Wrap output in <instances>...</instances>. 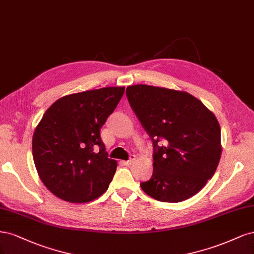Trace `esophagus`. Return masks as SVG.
Returning a JSON list of instances; mask_svg holds the SVG:
<instances>
[{"instance_id":"1","label":"esophagus","mask_w":254,"mask_h":254,"mask_svg":"<svg viewBox=\"0 0 254 254\" xmlns=\"http://www.w3.org/2000/svg\"><path fill=\"white\" fill-rule=\"evenodd\" d=\"M135 160H136V156H135V155H130L129 159L127 160V161H124V162H125L126 166H129V165H132V163H133Z\"/></svg>"}]
</instances>
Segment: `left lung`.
Listing matches in <instances>:
<instances>
[{"label": "left lung", "instance_id": "left-lung-1", "mask_svg": "<svg viewBox=\"0 0 254 254\" xmlns=\"http://www.w3.org/2000/svg\"><path fill=\"white\" fill-rule=\"evenodd\" d=\"M130 108L153 141V175L141 183L152 198L179 202L214 175L222 155L215 115L191 94L146 84L127 88ZM160 138L165 146H158Z\"/></svg>", "mask_w": 254, "mask_h": 254}]
</instances>
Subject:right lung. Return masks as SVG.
Returning a JSON list of instances; mask_svg holds the SVG:
<instances>
[{"label": "right lung", "instance_id": "obj_1", "mask_svg": "<svg viewBox=\"0 0 254 254\" xmlns=\"http://www.w3.org/2000/svg\"><path fill=\"white\" fill-rule=\"evenodd\" d=\"M126 87H103L64 96L47 109L32 136L40 179L57 197L88 202L101 196L115 174L100 128Z\"/></svg>", "mask_w": 254, "mask_h": 254}]
</instances>
